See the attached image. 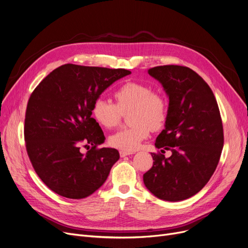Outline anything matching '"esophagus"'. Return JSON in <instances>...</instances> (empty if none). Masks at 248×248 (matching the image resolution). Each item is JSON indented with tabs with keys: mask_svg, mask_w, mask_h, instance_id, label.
Returning a JSON list of instances; mask_svg holds the SVG:
<instances>
[{
	"mask_svg": "<svg viewBox=\"0 0 248 248\" xmlns=\"http://www.w3.org/2000/svg\"><path fill=\"white\" fill-rule=\"evenodd\" d=\"M133 154H134V153H132V152H125V151H121V152H120V155H121L122 158H124V157H126V155H133Z\"/></svg>",
	"mask_w": 248,
	"mask_h": 248,
	"instance_id": "1",
	"label": "esophagus"
}]
</instances>
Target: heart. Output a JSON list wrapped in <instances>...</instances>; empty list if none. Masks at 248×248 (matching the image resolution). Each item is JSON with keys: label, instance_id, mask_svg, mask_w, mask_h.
I'll use <instances>...</instances> for the list:
<instances>
[{"label": "heart", "instance_id": "obj_1", "mask_svg": "<svg viewBox=\"0 0 248 248\" xmlns=\"http://www.w3.org/2000/svg\"><path fill=\"white\" fill-rule=\"evenodd\" d=\"M116 104L108 99L97 98L91 112L94 120L103 127L112 128L120 124L122 113L131 110L129 127L110 136L111 147L125 152L138 150L151 132L161 128L168 116L166 96L153 91V88L140 82H126L114 93Z\"/></svg>", "mask_w": 248, "mask_h": 248}]
</instances>
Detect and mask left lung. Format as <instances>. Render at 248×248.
I'll return each instance as SVG.
<instances>
[{
  "label": "left lung",
  "mask_w": 248,
  "mask_h": 248,
  "mask_svg": "<svg viewBox=\"0 0 248 248\" xmlns=\"http://www.w3.org/2000/svg\"><path fill=\"white\" fill-rule=\"evenodd\" d=\"M148 73L169 96L165 129L155 146L172 155L152 153L153 167L144 174V183L159 199L182 201L208 183L219 163L224 144L219 108L209 85L189 67L164 65Z\"/></svg>",
  "instance_id": "8db88e82"
}]
</instances>
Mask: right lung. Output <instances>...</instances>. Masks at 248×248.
I'll return each mask as SVG.
<instances>
[{"label":"right lung","instance_id":"add662e5","mask_svg":"<svg viewBox=\"0 0 248 248\" xmlns=\"http://www.w3.org/2000/svg\"><path fill=\"white\" fill-rule=\"evenodd\" d=\"M131 73L64 64L34 89L25 116L26 149L39 178L60 196H89L103 185L120 159L117 150L97 148L106 138L91 117V108L104 90ZM81 146L92 148L83 154Z\"/></svg>","mask_w":248,"mask_h":248}]
</instances>
